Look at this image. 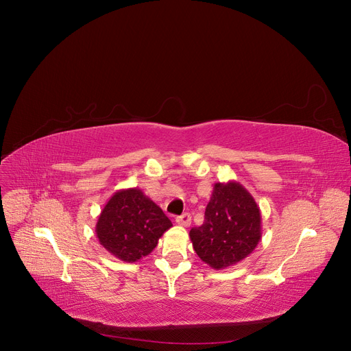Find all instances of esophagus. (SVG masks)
<instances>
[{"label": "esophagus", "instance_id": "1", "mask_svg": "<svg viewBox=\"0 0 351 351\" xmlns=\"http://www.w3.org/2000/svg\"><path fill=\"white\" fill-rule=\"evenodd\" d=\"M176 221H177V224H178V226H182V227H189V226L191 224V215H190L189 213H184V214H182V215L177 217Z\"/></svg>", "mask_w": 351, "mask_h": 351}]
</instances>
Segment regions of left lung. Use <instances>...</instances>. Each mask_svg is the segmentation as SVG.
<instances>
[{"label": "left lung", "mask_w": 351, "mask_h": 351, "mask_svg": "<svg viewBox=\"0 0 351 351\" xmlns=\"http://www.w3.org/2000/svg\"><path fill=\"white\" fill-rule=\"evenodd\" d=\"M194 252L214 270L248 257L261 240V213L253 195L237 181L215 182L204 223L190 230Z\"/></svg>", "instance_id": "left-lung-1"}]
</instances>
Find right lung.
Listing matches in <instances>:
<instances>
[{
  "instance_id": "1",
  "label": "right lung",
  "mask_w": 351,
  "mask_h": 351,
  "mask_svg": "<svg viewBox=\"0 0 351 351\" xmlns=\"http://www.w3.org/2000/svg\"><path fill=\"white\" fill-rule=\"evenodd\" d=\"M173 224L143 190L132 187L114 193L98 215L95 234L108 253L125 263H136L157 247Z\"/></svg>"
}]
</instances>
